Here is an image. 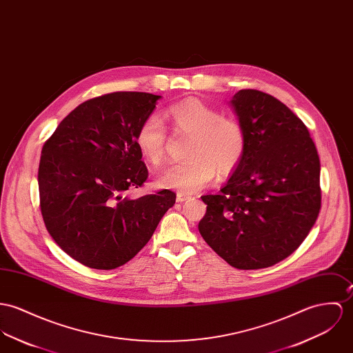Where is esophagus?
I'll return each mask as SVG.
<instances>
[{"mask_svg": "<svg viewBox=\"0 0 353 353\" xmlns=\"http://www.w3.org/2000/svg\"><path fill=\"white\" fill-rule=\"evenodd\" d=\"M190 196L189 195H185V194H182V192H178L176 194V202H185V201H188Z\"/></svg>", "mask_w": 353, "mask_h": 353, "instance_id": "34e87169", "label": "esophagus"}]
</instances>
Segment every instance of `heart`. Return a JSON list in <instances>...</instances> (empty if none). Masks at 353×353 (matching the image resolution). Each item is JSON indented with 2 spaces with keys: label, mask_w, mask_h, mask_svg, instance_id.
Returning <instances> with one entry per match:
<instances>
[{
  "label": "heart",
  "mask_w": 353,
  "mask_h": 353,
  "mask_svg": "<svg viewBox=\"0 0 353 353\" xmlns=\"http://www.w3.org/2000/svg\"><path fill=\"white\" fill-rule=\"evenodd\" d=\"M164 119L176 133L190 134L186 148L189 161L170 165L159 183L182 194H192L206 188L216 174L232 175L241 164L247 151V133L243 124L196 99L188 98L168 106ZM167 132L161 119L147 117L137 129L136 145L141 157L159 165L165 155Z\"/></svg>",
  "instance_id": "b5f03b06"
}]
</instances>
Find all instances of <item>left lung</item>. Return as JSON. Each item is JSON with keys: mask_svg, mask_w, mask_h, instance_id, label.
Instances as JSON below:
<instances>
[{"mask_svg": "<svg viewBox=\"0 0 353 353\" xmlns=\"http://www.w3.org/2000/svg\"><path fill=\"white\" fill-rule=\"evenodd\" d=\"M247 133L241 164L208 205L198 229L239 270L271 267L306 239L321 209L320 158L306 125L275 97L245 89L230 99Z\"/></svg>", "mask_w": 353, "mask_h": 353, "instance_id": "left-lung-1", "label": "left lung"}]
</instances>
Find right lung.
Instances as JSON below:
<instances>
[{
    "instance_id": "1",
    "label": "right lung",
    "mask_w": 353,
    "mask_h": 353,
    "mask_svg": "<svg viewBox=\"0 0 353 353\" xmlns=\"http://www.w3.org/2000/svg\"><path fill=\"white\" fill-rule=\"evenodd\" d=\"M161 96L117 92L77 106L44 143L39 163L46 228L67 255L96 270L125 264L150 241L175 192L132 199L148 178L136 145Z\"/></svg>"
}]
</instances>
